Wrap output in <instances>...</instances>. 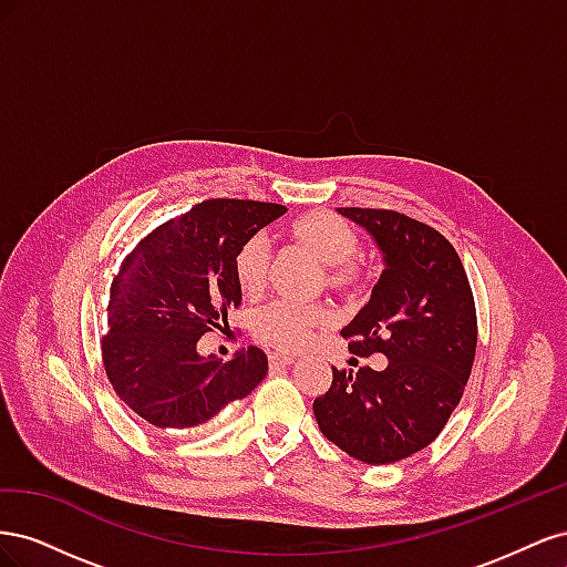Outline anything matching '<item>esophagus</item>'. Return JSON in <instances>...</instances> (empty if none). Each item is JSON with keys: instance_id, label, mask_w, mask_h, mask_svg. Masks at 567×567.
<instances>
[{"instance_id": "obj_1", "label": "esophagus", "mask_w": 567, "mask_h": 567, "mask_svg": "<svg viewBox=\"0 0 567 567\" xmlns=\"http://www.w3.org/2000/svg\"><path fill=\"white\" fill-rule=\"evenodd\" d=\"M269 364L271 367H288V364H293V357H290V354H269Z\"/></svg>"}]
</instances>
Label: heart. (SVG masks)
<instances>
[{
    "label": "heart",
    "instance_id": "obj_1",
    "mask_svg": "<svg viewBox=\"0 0 567 567\" xmlns=\"http://www.w3.org/2000/svg\"><path fill=\"white\" fill-rule=\"evenodd\" d=\"M288 236L298 248L323 267V284L340 298H354L367 288V269L357 260L359 236L346 219L315 210L296 217L288 225ZM269 269V248L262 236H250L234 255V279L246 296H257L265 288ZM326 323L321 307H302L286 300L265 305L252 317V333L267 348L298 352L307 346L312 331Z\"/></svg>",
    "mask_w": 567,
    "mask_h": 567
}]
</instances>
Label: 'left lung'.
<instances>
[{
  "label": "left lung",
  "mask_w": 567,
  "mask_h": 567,
  "mask_svg": "<svg viewBox=\"0 0 567 567\" xmlns=\"http://www.w3.org/2000/svg\"><path fill=\"white\" fill-rule=\"evenodd\" d=\"M338 213L362 225L385 260L369 305L340 336L354 357L388 362L381 371L333 367L315 416L342 452L394 463L440 435L466 390L477 346L473 290L458 252L431 225L383 208Z\"/></svg>",
  "instance_id": "8db88e82"
}]
</instances>
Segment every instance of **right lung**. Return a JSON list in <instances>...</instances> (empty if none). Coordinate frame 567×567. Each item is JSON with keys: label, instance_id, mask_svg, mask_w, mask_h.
I'll return each mask as SVG.
<instances>
[{"label": "right lung", "instance_id": "add662e5", "mask_svg": "<svg viewBox=\"0 0 567 567\" xmlns=\"http://www.w3.org/2000/svg\"><path fill=\"white\" fill-rule=\"evenodd\" d=\"M284 213L279 203L210 198L163 221L125 255L111 284L101 359L136 416L163 431H188L265 379L262 350L219 362L196 346L208 331L229 329L227 312L241 305L238 246Z\"/></svg>", "mask_w": 567, "mask_h": 567}]
</instances>
